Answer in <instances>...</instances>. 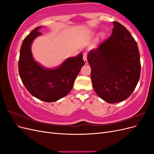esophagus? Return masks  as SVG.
<instances>
[{"label": "esophagus", "instance_id": "obj_1", "mask_svg": "<svg viewBox=\"0 0 154 154\" xmlns=\"http://www.w3.org/2000/svg\"><path fill=\"white\" fill-rule=\"evenodd\" d=\"M83 60H84L85 63V64H87V63H88V62H87V53H86V52H85L84 53H83Z\"/></svg>", "mask_w": 154, "mask_h": 154}]
</instances>
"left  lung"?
<instances>
[{"mask_svg":"<svg viewBox=\"0 0 154 154\" xmlns=\"http://www.w3.org/2000/svg\"><path fill=\"white\" fill-rule=\"evenodd\" d=\"M109 38L88 53L92 87L107 103L122 101L132 94L141 73L140 55L132 35L120 23L113 22Z\"/></svg>","mask_w":154,"mask_h":154,"instance_id":"1","label":"left lung"}]
</instances>
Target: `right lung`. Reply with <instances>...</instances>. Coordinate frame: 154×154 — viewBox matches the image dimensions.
Instances as JSON below:
<instances>
[{
  "instance_id": "right-lung-1",
  "label": "right lung",
  "mask_w": 154,
  "mask_h": 154,
  "mask_svg": "<svg viewBox=\"0 0 154 154\" xmlns=\"http://www.w3.org/2000/svg\"><path fill=\"white\" fill-rule=\"evenodd\" d=\"M37 27L27 35L21 46L18 72L21 80L30 94L45 102L56 101L67 96L82 67L85 65L83 54L69 58L56 69H47L35 61L31 46L42 33Z\"/></svg>"
}]
</instances>
